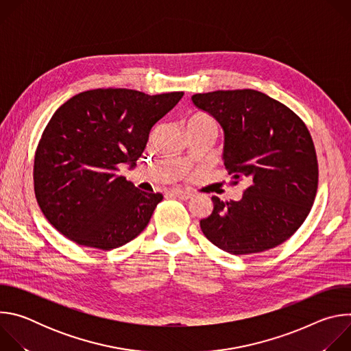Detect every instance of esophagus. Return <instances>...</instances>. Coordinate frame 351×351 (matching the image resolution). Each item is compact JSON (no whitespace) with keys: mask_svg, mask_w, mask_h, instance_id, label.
Listing matches in <instances>:
<instances>
[{"mask_svg":"<svg viewBox=\"0 0 351 351\" xmlns=\"http://www.w3.org/2000/svg\"><path fill=\"white\" fill-rule=\"evenodd\" d=\"M169 195H173V197H178L180 199H189L193 194L190 191H186V190H180V189H173L171 191H168Z\"/></svg>","mask_w":351,"mask_h":351,"instance_id":"34e87169","label":"esophagus"}]
</instances>
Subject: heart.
Returning a JSON list of instances; mask_svg holds the SVG:
<instances>
[{
	"mask_svg": "<svg viewBox=\"0 0 351 351\" xmlns=\"http://www.w3.org/2000/svg\"><path fill=\"white\" fill-rule=\"evenodd\" d=\"M187 126H208L218 132V125L214 121V118H211L207 114H202V112H197V114H193L191 117H189L186 119V128Z\"/></svg>",
	"mask_w": 351,
	"mask_h": 351,
	"instance_id": "b5f03b06",
	"label": "heart"
}]
</instances>
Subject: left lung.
Listing matches in <instances>:
<instances>
[{
    "instance_id": "1",
    "label": "left lung",
    "mask_w": 351,
    "mask_h": 351,
    "mask_svg": "<svg viewBox=\"0 0 351 351\" xmlns=\"http://www.w3.org/2000/svg\"><path fill=\"white\" fill-rule=\"evenodd\" d=\"M191 99L225 132L230 183H248L239 202L211 197L213 214L199 221L204 236L234 256L282 244L308 217L318 189V160L306 123L252 88L199 93Z\"/></svg>"
}]
</instances>
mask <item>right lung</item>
<instances>
[{
    "label": "right lung",
    "instance_id": "obj_1",
    "mask_svg": "<svg viewBox=\"0 0 351 351\" xmlns=\"http://www.w3.org/2000/svg\"><path fill=\"white\" fill-rule=\"evenodd\" d=\"M182 97L94 88L62 104L34 154V194L48 222L69 240L106 252L137 237L164 195L138 190L119 165L136 164L149 130Z\"/></svg>",
    "mask_w": 351,
    "mask_h": 351
}]
</instances>
